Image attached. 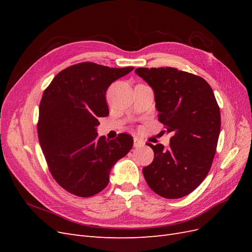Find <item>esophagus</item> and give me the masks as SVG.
<instances>
[{
  "mask_svg": "<svg viewBox=\"0 0 252 252\" xmlns=\"http://www.w3.org/2000/svg\"><path fill=\"white\" fill-rule=\"evenodd\" d=\"M143 145V142L140 141L138 138H133V146L134 147H139V146H142Z\"/></svg>",
  "mask_w": 252,
  "mask_h": 252,
  "instance_id": "obj_1",
  "label": "esophagus"
}]
</instances>
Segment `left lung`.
I'll return each mask as SVG.
<instances>
[{
  "instance_id": "8db88e82",
  "label": "left lung",
  "mask_w": 252,
  "mask_h": 252,
  "mask_svg": "<svg viewBox=\"0 0 252 252\" xmlns=\"http://www.w3.org/2000/svg\"><path fill=\"white\" fill-rule=\"evenodd\" d=\"M135 73L154 89L158 121L172 132L167 148L147 143L155 158L143 168L144 178L157 194L180 199L210 170L220 129V107L210 85L199 75L172 67L136 68Z\"/></svg>"
}]
</instances>
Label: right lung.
Listing matches in <instances>:
<instances>
[{"instance_id":"obj_1","label":"right lung","mask_w":252,"mask_h":252,"mask_svg":"<svg viewBox=\"0 0 252 252\" xmlns=\"http://www.w3.org/2000/svg\"><path fill=\"white\" fill-rule=\"evenodd\" d=\"M132 69L83 62L60 71L44 90L37 136L53 179L71 194L102 191L111 167L132 147L127 133L106 140L96 132L97 119L109 114L106 90Z\"/></svg>"}]
</instances>
